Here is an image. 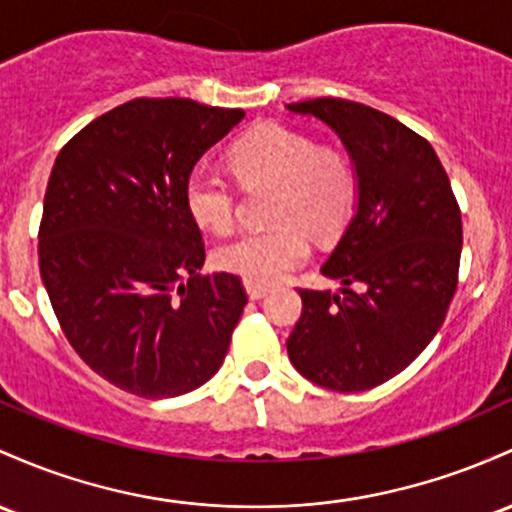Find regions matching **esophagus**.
<instances>
[{
  "label": "esophagus",
  "instance_id": "esophagus-1",
  "mask_svg": "<svg viewBox=\"0 0 512 512\" xmlns=\"http://www.w3.org/2000/svg\"><path fill=\"white\" fill-rule=\"evenodd\" d=\"M245 291H247V296H250L252 301H260V299H265V296L269 294V286L255 284V282H245Z\"/></svg>",
  "mask_w": 512,
  "mask_h": 512
}]
</instances>
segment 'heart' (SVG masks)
<instances>
[{
  "instance_id": "1",
  "label": "heart",
  "mask_w": 512,
  "mask_h": 512,
  "mask_svg": "<svg viewBox=\"0 0 512 512\" xmlns=\"http://www.w3.org/2000/svg\"><path fill=\"white\" fill-rule=\"evenodd\" d=\"M230 165L243 184H277L269 218L274 226L247 230L218 250V265L245 282L274 284L311 252L308 228L330 235L345 226L357 201L350 157L294 128L267 123L240 138ZM184 204L196 226L223 235L235 226V189L221 172L199 165L184 184Z\"/></svg>"
}]
</instances>
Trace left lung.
<instances>
[{
    "label": "left lung",
    "mask_w": 512,
    "mask_h": 512,
    "mask_svg": "<svg viewBox=\"0 0 512 512\" xmlns=\"http://www.w3.org/2000/svg\"><path fill=\"white\" fill-rule=\"evenodd\" d=\"M286 109L328 123L357 172L355 216L320 267L342 289H299L303 311L286 352L323 389H374L403 372L445 323L462 213L440 157L401 121L333 97Z\"/></svg>",
    "instance_id": "left-lung-1"
}]
</instances>
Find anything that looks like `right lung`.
Segmentation results:
<instances>
[{
  "label": "right lung",
  "mask_w": 512,
  "mask_h": 512,
  "mask_svg": "<svg viewBox=\"0 0 512 512\" xmlns=\"http://www.w3.org/2000/svg\"><path fill=\"white\" fill-rule=\"evenodd\" d=\"M243 109L133 99L55 157L38 265L65 338L89 367L143 398L199 389L221 369L247 294L204 267L184 184Z\"/></svg>",
  "instance_id": "1"
}]
</instances>
